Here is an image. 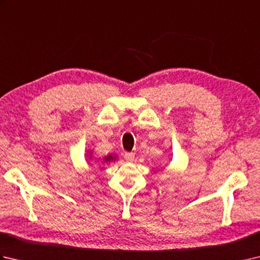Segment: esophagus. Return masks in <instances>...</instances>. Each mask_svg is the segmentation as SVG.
<instances>
[{
  "label": "esophagus",
  "mask_w": 260,
  "mask_h": 260,
  "mask_svg": "<svg viewBox=\"0 0 260 260\" xmlns=\"http://www.w3.org/2000/svg\"><path fill=\"white\" fill-rule=\"evenodd\" d=\"M124 158L126 159V161H133V159L135 158V154L134 153H125Z\"/></svg>",
  "instance_id": "obj_1"
}]
</instances>
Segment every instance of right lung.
I'll return each instance as SVG.
<instances>
[{
  "label": "right lung",
  "instance_id": "1",
  "mask_svg": "<svg viewBox=\"0 0 260 260\" xmlns=\"http://www.w3.org/2000/svg\"><path fill=\"white\" fill-rule=\"evenodd\" d=\"M116 156H113V155H108L105 157V162H109V161H114Z\"/></svg>",
  "mask_w": 260,
  "mask_h": 260
}]
</instances>
